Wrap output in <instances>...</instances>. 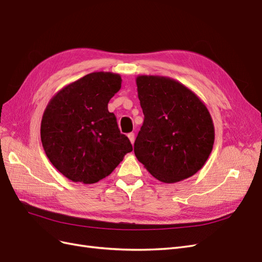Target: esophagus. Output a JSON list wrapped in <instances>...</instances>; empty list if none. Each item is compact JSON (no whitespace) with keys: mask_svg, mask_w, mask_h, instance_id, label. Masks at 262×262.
Segmentation results:
<instances>
[{"mask_svg":"<svg viewBox=\"0 0 262 262\" xmlns=\"http://www.w3.org/2000/svg\"><path fill=\"white\" fill-rule=\"evenodd\" d=\"M128 138H129V140L131 141V143L133 144V143H134V140H136V136H134V133H133V132L129 133V134H128Z\"/></svg>","mask_w":262,"mask_h":262,"instance_id":"esophagus-1","label":"esophagus"}]
</instances>
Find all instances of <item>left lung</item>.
<instances>
[{"label":"left lung","instance_id":"obj_1","mask_svg":"<svg viewBox=\"0 0 262 262\" xmlns=\"http://www.w3.org/2000/svg\"><path fill=\"white\" fill-rule=\"evenodd\" d=\"M144 122L134 154L150 175L173 184L199 171L212 152L214 124L204 102L170 77L139 75Z\"/></svg>","mask_w":262,"mask_h":262}]
</instances>
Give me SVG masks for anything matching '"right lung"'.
<instances>
[{"label": "right lung", "instance_id": "obj_1", "mask_svg": "<svg viewBox=\"0 0 262 262\" xmlns=\"http://www.w3.org/2000/svg\"><path fill=\"white\" fill-rule=\"evenodd\" d=\"M121 82L119 74L93 72L63 87L46 107L42 146L51 164L70 180L95 184L133 149L115 115L108 112Z\"/></svg>", "mask_w": 262, "mask_h": 262}]
</instances>
